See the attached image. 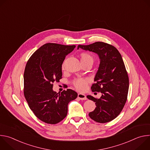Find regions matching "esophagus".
I'll use <instances>...</instances> for the list:
<instances>
[{"instance_id":"1","label":"esophagus","mask_w":150,"mask_h":150,"mask_svg":"<svg viewBox=\"0 0 150 150\" xmlns=\"http://www.w3.org/2000/svg\"><path fill=\"white\" fill-rule=\"evenodd\" d=\"M78 97L80 100H85L87 99L86 96H85V94H81V93H79V94H78Z\"/></svg>"}]
</instances>
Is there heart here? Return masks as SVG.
I'll return each instance as SVG.
<instances>
[{
  "mask_svg": "<svg viewBox=\"0 0 150 150\" xmlns=\"http://www.w3.org/2000/svg\"><path fill=\"white\" fill-rule=\"evenodd\" d=\"M81 60L82 63L88 62H91L93 63L94 57L93 56L88 53L82 52L80 54ZM90 82L89 79L88 78H78L75 79L74 82V85L76 90L78 91H82L85 90L87 87V85Z\"/></svg>",
  "mask_w": 150,
  "mask_h": 150,
  "instance_id": "heart-1",
  "label": "heart"
}]
</instances>
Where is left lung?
Here are the masks:
<instances>
[{
    "instance_id": "left-lung-1",
    "label": "left lung",
    "mask_w": 150,
    "mask_h": 150,
    "mask_svg": "<svg viewBox=\"0 0 150 150\" xmlns=\"http://www.w3.org/2000/svg\"><path fill=\"white\" fill-rule=\"evenodd\" d=\"M97 53L100 63L94 81L91 87L93 92H101L96 98L87 97L96 102V108L89 113L90 117L98 123L115 119L122 112L126 102L129 90V77L120 53L113 46L97 41L89 45H78V49Z\"/></svg>"
}]
</instances>
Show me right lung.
<instances>
[{"instance_id": "obj_1", "label": "right lung", "mask_w": 150, "mask_h": 150, "mask_svg": "<svg viewBox=\"0 0 150 150\" xmlns=\"http://www.w3.org/2000/svg\"><path fill=\"white\" fill-rule=\"evenodd\" d=\"M75 45L46 43L28 59L24 74V94L30 109L40 120L56 124L68 113V103L78 94L71 89L57 93L53 82L62 79V65Z\"/></svg>"}]
</instances>
